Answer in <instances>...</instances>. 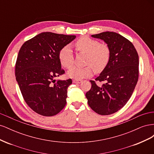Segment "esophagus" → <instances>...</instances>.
Masks as SVG:
<instances>
[{
  "label": "esophagus",
  "mask_w": 154,
  "mask_h": 154,
  "mask_svg": "<svg viewBox=\"0 0 154 154\" xmlns=\"http://www.w3.org/2000/svg\"><path fill=\"white\" fill-rule=\"evenodd\" d=\"M72 82H73V83H80L82 82L81 80H73Z\"/></svg>",
  "instance_id": "34e87169"
}]
</instances>
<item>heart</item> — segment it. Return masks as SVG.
I'll use <instances>...</instances> for the list:
<instances>
[{"label": "heart", "mask_w": 154, "mask_h": 154, "mask_svg": "<svg viewBox=\"0 0 154 154\" xmlns=\"http://www.w3.org/2000/svg\"><path fill=\"white\" fill-rule=\"evenodd\" d=\"M74 46L78 52L87 53L85 64L88 66L71 67L67 72L68 76L78 80L88 78L92 75L94 70L96 73H100L108 66L111 58V51L108 45L100 44L97 40L85 36L79 38ZM58 58L63 67H71L74 62L71 48L69 45L63 47L59 51Z\"/></svg>", "instance_id": "b5f03b06"}]
</instances>
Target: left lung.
<instances>
[{"mask_svg":"<svg viewBox=\"0 0 154 154\" xmlns=\"http://www.w3.org/2000/svg\"><path fill=\"white\" fill-rule=\"evenodd\" d=\"M105 41L111 51L108 66L95 79L86 93L88 104L100 115L118 112L131 97L139 78V56L131 42L114 32L92 35ZM104 81L101 86L96 82Z\"/></svg>","mask_w":154,"mask_h":154,"instance_id":"1","label":"left lung"}]
</instances>
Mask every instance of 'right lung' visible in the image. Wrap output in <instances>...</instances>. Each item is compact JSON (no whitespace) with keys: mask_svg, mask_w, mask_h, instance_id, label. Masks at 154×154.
Here are the masks:
<instances>
[{"mask_svg":"<svg viewBox=\"0 0 154 154\" xmlns=\"http://www.w3.org/2000/svg\"><path fill=\"white\" fill-rule=\"evenodd\" d=\"M75 38L44 32L22 45L15 64L16 80L26 103L37 114L53 116L66 106L72 80L54 78L65 73L58 58L60 50Z\"/></svg>","mask_w":154,"mask_h":154,"instance_id":"obj_1","label":"right lung"}]
</instances>
